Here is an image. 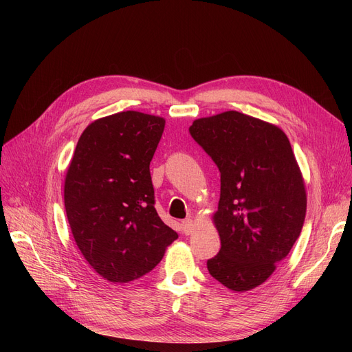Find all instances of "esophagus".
<instances>
[{
    "mask_svg": "<svg viewBox=\"0 0 352 352\" xmlns=\"http://www.w3.org/2000/svg\"><path fill=\"white\" fill-rule=\"evenodd\" d=\"M181 228H182V232L186 234V235L191 234V232H192V230H194V223H192V219H191V218L184 219L182 223H181Z\"/></svg>",
    "mask_w": 352,
    "mask_h": 352,
    "instance_id": "obj_1",
    "label": "esophagus"
}]
</instances>
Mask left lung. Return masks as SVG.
Here are the masks:
<instances>
[{
  "instance_id": "8db88e82",
  "label": "left lung",
  "mask_w": 352,
  "mask_h": 352,
  "mask_svg": "<svg viewBox=\"0 0 352 352\" xmlns=\"http://www.w3.org/2000/svg\"><path fill=\"white\" fill-rule=\"evenodd\" d=\"M190 134L221 174L214 214L221 250L207 268L224 287L250 291L301 234L307 195L297 160L278 126L236 111L195 120Z\"/></svg>"
}]
</instances>
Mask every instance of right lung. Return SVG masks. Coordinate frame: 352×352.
Instances as JSON below:
<instances>
[{
  "mask_svg": "<svg viewBox=\"0 0 352 352\" xmlns=\"http://www.w3.org/2000/svg\"><path fill=\"white\" fill-rule=\"evenodd\" d=\"M165 120L124 111L89 124L68 166L64 204L88 264L111 283L141 278L178 234L155 210L150 162Z\"/></svg>",
  "mask_w": 352,
  "mask_h": 352,
  "instance_id": "right-lung-1",
  "label": "right lung"
}]
</instances>
